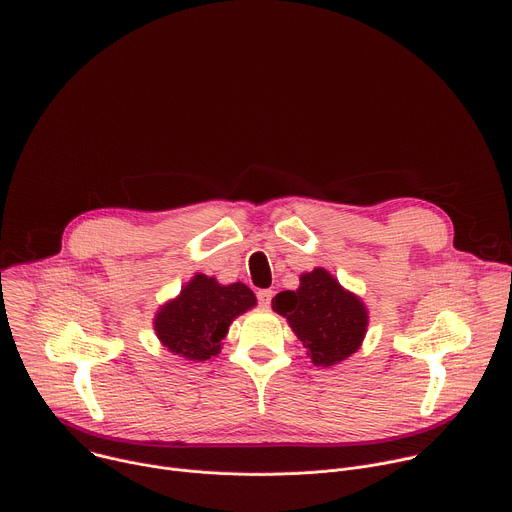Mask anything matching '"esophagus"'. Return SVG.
<instances>
[{
    "instance_id": "1",
    "label": "esophagus",
    "mask_w": 512,
    "mask_h": 512,
    "mask_svg": "<svg viewBox=\"0 0 512 512\" xmlns=\"http://www.w3.org/2000/svg\"><path fill=\"white\" fill-rule=\"evenodd\" d=\"M271 298H273V290H259L257 292V302L263 308H267L271 304Z\"/></svg>"
}]
</instances>
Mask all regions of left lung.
I'll return each mask as SVG.
<instances>
[{"label":"left lung","instance_id":"obj_1","mask_svg":"<svg viewBox=\"0 0 512 512\" xmlns=\"http://www.w3.org/2000/svg\"><path fill=\"white\" fill-rule=\"evenodd\" d=\"M271 308L288 318L318 367L335 365L355 353L367 329V310L361 300L345 292L335 277L320 267L300 277L296 292L277 294Z\"/></svg>","mask_w":512,"mask_h":512}]
</instances>
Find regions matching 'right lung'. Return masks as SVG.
<instances>
[{
    "label": "right lung",
    "mask_w": 512,
    "mask_h": 512,
    "mask_svg": "<svg viewBox=\"0 0 512 512\" xmlns=\"http://www.w3.org/2000/svg\"><path fill=\"white\" fill-rule=\"evenodd\" d=\"M255 306V294L245 284L220 286L214 277L196 275L173 302L155 318L161 343L175 355L206 361L220 351L230 322Z\"/></svg>",
    "instance_id": "right-lung-1"
}]
</instances>
